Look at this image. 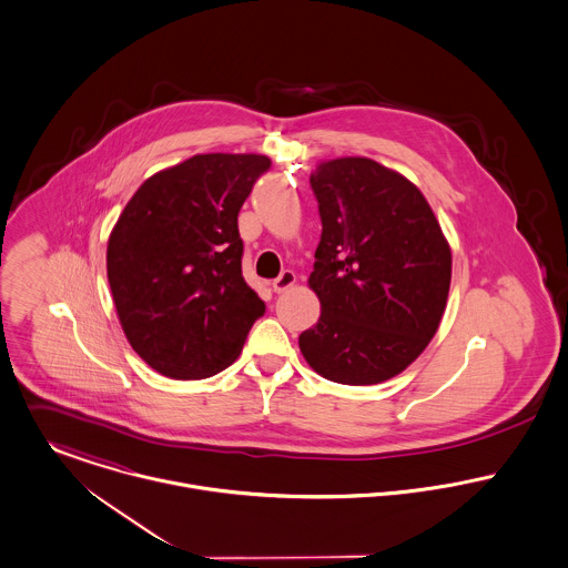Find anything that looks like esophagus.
<instances>
[{"mask_svg": "<svg viewBox=\"0 0 568 568\" xmlns=\"http://www.w3.org/2000/svg\"><path fill=\"white\" fill-rule=\"evenodd\" d=\"M295 280H297V277H295V273L286 268V271H282V273L271 282V286H273V291H275V293H286V291L295 284Z\"/></svg>", "mask_w": 568, "mask_h": 568, "instance_id": "esophagus-1", "label": "esophagus"}]
</instances>
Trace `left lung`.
<instances>
[{
  "label": "left lung",
  "mask_w": 568,
  "mask_h": 568,
  "mask_svg": "<svg viewBox=\"0 0 568 568\" xmlns=\"http://www.w3.org/2000/svg\"><path fill=\"white\" fill-rule=\"evenodd\" d=\"M311 187L322 241L308 284L322 317L300 334V349L332 383L378 385L435 336L450 288V246L424 194L374 160L320 163Z\"/></svg>",
  "instance_id": "8db88e82"
}]
</instances>
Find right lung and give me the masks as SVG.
I'll list each match as a JSON object with an SVG mask.
<instances>
[{"mask_svg":"<svg viewBox=\"0 0 568 568\" xmlns=\"http://www.w3.org/2000/svg\"><path fill=\"white\" fill-rule=\"evenodd\" d=\"M264 155H194L146 179L106 244V277L131 347L174 381L230 367L266 311L243 277L239 212Z\"/></svg>","mask_w":568,"mask_h":568,"instance_id":"obj_1","label":"right lung"}]
</instances>
